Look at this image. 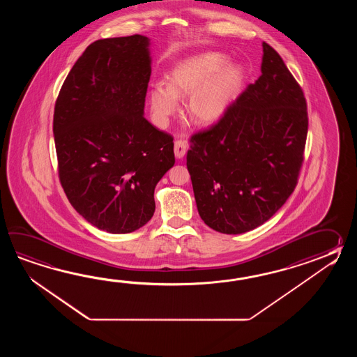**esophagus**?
Wrapping results in <instances>:
<instances>
[{"mask_svg":"<svg viewBox=\"0 0 357 357\" xmlns=\"http://www.w3.org/2000/svg\"><path fill=\"white\" fill-rule=\"evenodd\" d=\"M186 151H188V143L185 142V140H176L175 142V155L176 158H178V160H181L183 158V155L186 154Z\"/></svg>","mask_w":357,"mask_h":357,"instance_id":"1","label":"esophagus"}]
</instances>
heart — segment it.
<instances>
[{
	"instance_id": "1",
	"label": "heart",
	"mask_w": 357,
	"mask_h": 357,
	"mask_svg": "<svg viewBox=\"0 0 357 357\" xmlns=\"http://www.w3.org/2000/svg\"><path fill=\"white\" fill-rule=\"evenodd\" d=\"M243 83V70L228 63L226 54L205 52L177 62L168 84L157 82L151 89L155 119L165 123L180 109L178 99L189 97L188 114L197 125L220 121L237 98Z\"/></svg>"
}]
</instances>
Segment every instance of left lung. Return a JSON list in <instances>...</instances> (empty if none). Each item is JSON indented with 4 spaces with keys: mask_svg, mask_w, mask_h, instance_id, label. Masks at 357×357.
<instances>
[{
    "mask_svg": "<svg viewBox=\"0 0 357 357\" xmlns=\"http://www.w3.org/2000/svg\"><path fill=\"white\" fill-rule=\"evenodd\" d=\"M307 123L301 86L263 42L258 80L214 126L190 139L186 166L205 225L238 235L275 214L296 188Z\"/></svg>",
    "mask_w": 357,
    "mask_h": 357,
    "instance_id": "left-lung-1",
    "label": "left lung"
}]
</instances>
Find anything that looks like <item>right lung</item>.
<instances>
[{
    "mask_svg": "<svg viewBox=\"0 0 357 357\" xmlns=\"http://www.w3.org/2000/svg\"><path fill=\"white\" fill-rule=\"evenodd\" d=\"M151 39H99L86 47L56 100L61 185L76 212L109 234L143 227L154 189L175 165L174 137L144 117Z\"/></svg>",
    "mask_w": 357,
    "mask_h": 357,
    "instance_id": "add662e5",
    "label": "right lung"
}]
</instances>
